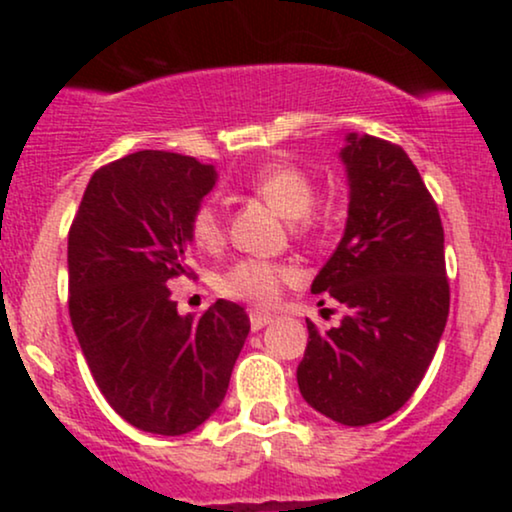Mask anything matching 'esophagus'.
<instances>
[{
	"instance_id": "34e87169",
	"label": "esophagus",
	"mask_w": 512,
	"mask_h": 512,
	"mask_svg": "<svg viewBox=\"0 0 512 512\" xmlns=\"http://www.w3.org/2000/svg\"><path fill=\"white\" fill-rule=\"evenodd\" d=\"M272 320H274L272 315H267V313H257V310H252V313H250V327H252V332L262 330V327H267L269 322H272Z\"/></svg>"
}]
</instances>
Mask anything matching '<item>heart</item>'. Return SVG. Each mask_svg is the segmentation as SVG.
Here are the masks:
<instances>
[{"mask_svg":"<svg viewBox=\"0 0 512 512\" xmlns=\"http://www.w3.org/2000/svg\"><path fill=\"white\" fill-rule=\"evenodd\" d=\"M250 190L257 197H262L274 211H279L281 216L293 219L296 231L305 233L315 226L313 209H310L317 197L315 178L296 163H267L250 178ZM187 231H190V238L195 240L199 248H219L223 240V219L219 207L214 202L199 204L192 211ZM293 279H296V272L289 264L245 257V260L233 262L221 274L219 291L223 296L236 298V301L274 305L279 301L284 286Z\"/></svg>","mask_w":512,"mask_h":512,"instance_id":"1","label":"heart"}]
</instances>
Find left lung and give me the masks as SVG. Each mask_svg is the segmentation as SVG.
<instances>
[{
  "label": "left lung",
  "instance_id": "obj_1",
  "mask_svg": "<svg viewBox=\"0 0 512 512\" xmlns=\"http://www.w3.org/2000/svg\"><path fill=\"white\" fill-rule=\"evenodd\" d=\"M349 219L310 291L346 305L342 325L308 320L298 387L344 426L383 421L424 380L450 313L438 204L402 146L349 134ZM325 303V301H322Z\"/></svg>",
  "mask_w": 512,
  "mask_h": 512
}]
</instances>
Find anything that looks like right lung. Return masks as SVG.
Masks as SVG:
<instances>
[{
    "mask_svg": "<svg viewBox=\"0 0 512 512\" xmlns=\"http://www.w3.org/2000/svg\"><path fill=\"white\" fill-rule=\"evenodd\" d=\"M216 170L170 151L98 168L69 228V317L98 390L139 431L182 436L226 397L250 332L238 303L178 313L168 281L187 267L192 211Z\"/></svg>",
    "mask_w": 512,
    "mask_h": 512,
    "instance_id": "add662e5",
    "label": "right lung"
}]
</instances>
